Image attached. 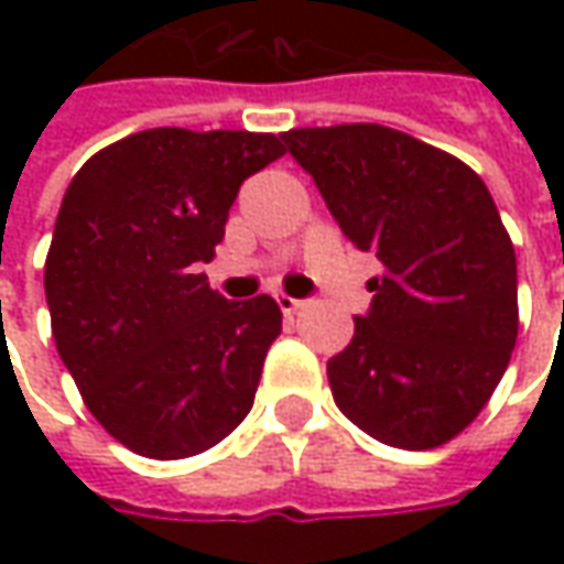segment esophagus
Listing matches in <instances>:
<instances>
[{"instance_id":"34e87169","label":"esophagus","mask_w":564,"mask_h":564,"mask_svg":"<svg viewBox=\"0 0 564 564\" xmlns=\"http://www.w3.org/2000/svg\"><path fill=\"white\" fill-rule=\"evenodd\" d=\"M275 301H279V307H282V314H289V316L297 314V311L304 307V301H297V297H289V294H279Z\"/></svg>"}]
</instances>
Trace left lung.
<instances>
[{
  "instance_id": "1",
  "label": "left lung",
  "mask_w": 564,
  "mask_h": 564,
  "mask_svg": "<svg viewBox=\"0 0 564 564\" xmlns=\"http://www.w3.org/2000/svg\"><path fill=\"white\" fill-rule=\"evenodd\" d=\"M341 231L377 253L370 314L326 364L338 411L395 448H436L487 408L518 338V263L484 178L404 131L292 128Z\"/></svg>"
}]
</instances>
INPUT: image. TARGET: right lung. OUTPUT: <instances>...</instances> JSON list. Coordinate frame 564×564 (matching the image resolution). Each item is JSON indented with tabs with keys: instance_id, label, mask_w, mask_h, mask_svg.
<instances>
[{
	"instance_id": "right-lung-1",
	"label": "right lung",
	"mask_w": 564,
	"mask_h": 564,
	"mask_svg": "<svg viewBox=\"0 0 564 564\" xmlns=\"http://www.w3.org/2000/svg\"><path fill=\"white\" fill-rule=\"evenodd\" d=\"M285 153L275 134L150 128L77 169L46 253L58 358L102 430L143 458H191L248 417L282 333L270 294L226 301L197 263L228 209Z\"/></svg>"
}]
</instances>
